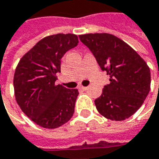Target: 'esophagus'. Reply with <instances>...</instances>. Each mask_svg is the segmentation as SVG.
<instances>
[{"mask_svg":"<svg viewBox=\"0 0 159 159\" xmlns=\"http://www.w3.org/2000/svg\"><path fill=\"white\" fill-rule=\"evenodd\" d=\"M79 89H81V90H87V89H88V87H84V86H80L79 88Z\"/></svg>","mask_w":159,"mask_h":159,"instance_id":"1","label":"esophagus"}]
</instances>
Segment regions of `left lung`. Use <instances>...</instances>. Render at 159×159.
<instances>
[{
    "label": "left lung",
    "instance_id": "left-lung-1",
    "mask_svg": "<svg viewBox=\"0 0 159 159\" xmlns=\"http://www.w3.org/2000/svg\"><path fill=\"white\" fill-rule=\"evenodd\" d=\"M81 42L93 53L102 70L110 75L101 97L95 100L104 117L123 121L143 104L151 89V71L146 61L129 44L107 33L80 34Z\"/></svg>",
    "mask_w": 159,
    "mask_h": 159
}]
</instances>
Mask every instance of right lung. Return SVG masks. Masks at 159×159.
Instances as JSON below:
<instances>
[{
	"label": "right lung",
	"mask_w": 159,
	"mask_h": 159,
	"mask_svg": "<svg viewBox=\"0 0 159 159\" xmlns=\"http://www.w3.org/2000/svg\"><path fill=\"white\" fill-rule=\"evenodd\" d=\"M78 43L74 34H57L40 40L16 66L15 97L20 110L36 125L55 129L70 119L78 90L56 84L61 59Z\"/></svg>",
	"instance_id": "obj_1"
}]
</instances>
